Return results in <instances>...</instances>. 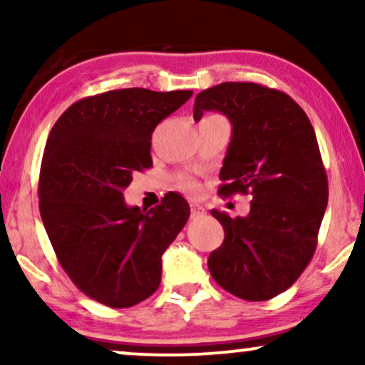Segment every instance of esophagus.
Masks as SVG:
<instances>
[{
    "label": "esophagus",
    "mask_w": 365,
    "mask_h": 365,
    "mask_svg": "<svg viewBox=\"0 0 365 365\" xmlns=\"http://www.w3.org/2000/svg\"><path fill=\"white\" fill-rule=\"evenodd\" d=\"M190 215H192V217H200V216L206 215V209L200 206V204L192 202L190 204Z\"/></svg>",
    "instance_id": "esophagus-1"
}]
</instances>
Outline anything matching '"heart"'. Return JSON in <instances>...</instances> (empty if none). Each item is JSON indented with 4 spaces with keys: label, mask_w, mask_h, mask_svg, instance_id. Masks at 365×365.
Returning <instances> with one entry per match:
<instances>
[{
    "label": "heart",
    "mask_w": 365,
    "mask_h": 365,
    "mask_svg": "<svg viewBox=\"0 0 365 365\" xmlns=\"http://www.w3.org/2000/svg\"><path fill=\"white\" fill-rule=\"evenodd\" d=\"M183 187H185V188H194V183H192V182H185V183H183Z\"/></svg>",
    "instance_id": "heart-1"
}]
</instances>
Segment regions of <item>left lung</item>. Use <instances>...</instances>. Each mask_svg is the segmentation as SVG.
Instances as JSON below:
<instances>
[{"label": "left lung", "instance_id": "8db88e82", "mask_svg": "<svg viewBox=\"0 0 365 365\" xmlns=\"http://www.w3.org/2000/svg\"><path fill=\"white\" fill-rule=\"evenodd\" d=\"M204 111L223 113L233 125L217 194L252 197L245 217L211 211L225 240L209 255V273L238 299L269 300L299 279L316 252L328 206L316 133L290 96L254 82L199 92L194 120Z\"/></svg>", "mask_w": 365, "mask_h": 365}]
</instances>
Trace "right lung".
Segmentation results:
<instances>
[{"mask_svg":"<svg viewBox=\"0 0 365 365\" xmlns=\"http://www.w3.org/2000/svg\"><path fill=\"white\" fill-rule=\"evenodd\" d=\"M192 91L140 87L73 103L49 132L39 173V211L58 262L78 290L113 309L137 305L161 283V255L190 207L170 192L149 211L123 190L149 170L154 128Z\"/></svg>","mask_w":365,"mask_h":365,"instance_id":"add662e5","label":"right lung"}]
</instances>
